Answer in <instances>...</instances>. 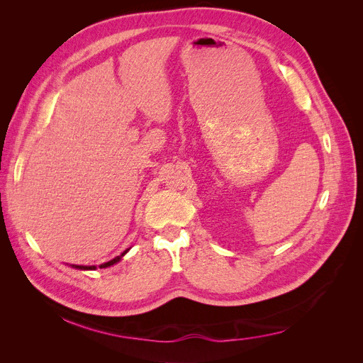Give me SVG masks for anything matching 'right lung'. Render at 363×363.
I'll return each instance as SVG.
<instances>
[{"label": "right lung", "instance_id": "right-lung-1", "mask_svg": "<svg viewBox=\"0 0 363 363\" xmlns=\"http://www.w3.org/2000/svg\"><path fill=\"white\" fill-rule=\"evenodd\" d=\"M130 250V248H128ZM128 250H125L124 252H123V255H119V256H116L115 259H112V260H108V262H106V263H101V265H100V268H107V267H112V265H115V263H118L121 259H123L124 257V255H125V252L128 251ZM72 268H77V269H96V267H83V265H72Z\"/></svg>", "mask_w": 363, "mask_h": 363}]
</instances>
